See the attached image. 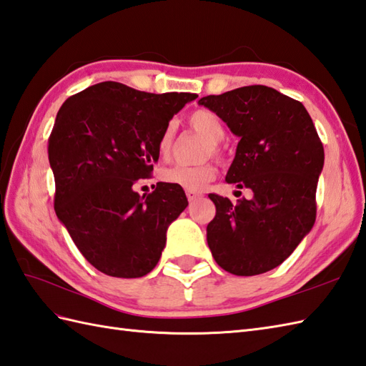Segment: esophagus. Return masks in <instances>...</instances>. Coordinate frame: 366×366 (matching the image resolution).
<instances>
[{"label": "esophagus", "instance_id": "1", "mask_svg": "<svg viewBox=\"0 0 366 366\" xmlns=\"http://www.w3.org/2000/svg\"><path fill=\"white\" fill-rule=\"evenodd\" d=\"M185 194H187V199H189L190 202H193V201H197L198 198H201V194L197 193V192H185Z\"/></svg>", "mask_w": 366, "mask_h": 366}]
</instances>
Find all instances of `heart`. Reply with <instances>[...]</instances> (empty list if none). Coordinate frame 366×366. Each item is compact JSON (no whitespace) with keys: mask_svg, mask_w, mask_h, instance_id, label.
Instances as JSON below:
<instances>
[{"mask_svg":"<svg viewBox=\"0 0 366 366\" xmlns=\"http://www.w3.org/2000/svg\"><path fill=\"white\" fill-rule=\"evenodd\" d=\"M189 124L194 131L204 135L209 142L210 147L207 152H214L219 154V142L224 139L226 129L223 122L207 109H199L189 117ZM173 140H174V126L167 124L165 129L160 134V139L157 143L159 152L162 157H168L169 152L173 149ZM160 179L169 185L181 187L187 192H201L215 179V168L212 164H201L194 167H185V165H174L165 168L160 172Z\"/></svg>","mask_w":366,"mask_h":366,"instance_id":"b5f03b06","label":"heart"}]
</instances>
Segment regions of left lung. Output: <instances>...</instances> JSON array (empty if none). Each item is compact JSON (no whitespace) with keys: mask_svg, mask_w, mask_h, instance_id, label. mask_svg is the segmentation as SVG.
I'll use <instances>...</instances> for the list:
<instances>
[{"mask_svg":"<svg viewBox=\"0 0 366 366\" xmlns=\"http://www.w3.org/2000/svg\"><path fill=\"white\" fill-rule=\"evenodd\" d=\"M198 103L240 139L227 184L249 189L251 199L210 193L217 215L207 224L215 262L235 276L279 267L315 223L317 185L325 149L305 107L267 87L248 86Z\"/></svg>","mask_w":366,"mask_h":366,"instance_id":"obj_1","label":"left lung"}]
</instances>
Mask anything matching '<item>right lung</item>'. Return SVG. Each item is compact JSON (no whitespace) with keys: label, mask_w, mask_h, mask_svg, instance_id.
Returning <instances> with one entry per match:
<instances>
[{"label":"right lung","mask_w":366,"mask_h":366,"mask_svg":"<svg viewBox=\"0 0 366 366\" xmlns=\"http://www.w3.org/2000/svg\"><path fill=\"white\" fill-rule=\"evenodd\" d=\"M197 93L140 92L99 82L68 98L48 140L54 210L84 257L101 273L142 277L157 265L167 229L189 206L181 187L135 184L157 162L160 134Z\"/></svg>","instance_id":"1"}]
</instances>
